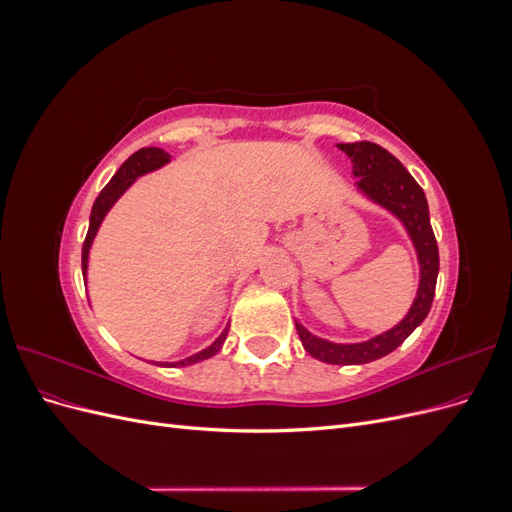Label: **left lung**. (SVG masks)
I'll list each match as a JSON object with an SVG mask.
<instances>
[{"label": "left lung", "mask_w": 512, "mask_h": 512, "mask_svg": "<svg viewBox=\"0 0 512 512\" xmlns=\"http://www.w3.org/2000/svg\"><path fill=\"white\" fill-rule=\"evenodd\" d=\"M337 147L342 149L352 162L356 190L365 198H369L371 203H376L382 209L393 213L395 218L404 224L418 256V269H421L416 297L408 309V314L401 318V322H397L393 329L371 337L367 342L335 344L329 342V339H322L314 333H309L299 320H294L303 348L312 354L314 359L331 365H363L391 354L397 346L404 344V339L427 318L433 294H436L440 256L438 243L436 237H433L429 222L425 192L404 168V164L380 145L369 141L339 143Z\"/></svg>", "instance_id": "8db88e82"}]
</instances>
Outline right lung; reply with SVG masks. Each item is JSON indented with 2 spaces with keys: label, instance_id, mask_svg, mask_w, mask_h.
Segmentation results:
<instances>
[{
  "label": "right lung",
  "instance_id": "add662e5",
  "mask_svg": "<svg viewBox=\"0 0 512 512\" xmlns=\"http://www.w3.org/2000/svg\"><path fill=\"white\" fill-rule=\"evenodd\" d=\"M168 162H170V153H166L164 149L143 147V149H138L136 153H132V156L119 166V170L113 175V179L106 183V188L96 198L94 207H91L89 230H87V237H85V243H83V277H85V280H87V267H89V250H91V245H94L98 228L104 222L106 213L113 209V205L123 196V192H126L138 177L153 173V170L166 166ZM226 335H228V327L222 331V335L215 339L211 346L188 356V359H181V361H175V363H156V365H160V367H185V365H194L198 361H205V359H209V356L218 354L222 350V346L226 342Z\"/></svg>",
  "mask_w": 512,
  "mask_h": 512
}]
</instances>
